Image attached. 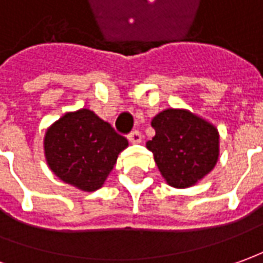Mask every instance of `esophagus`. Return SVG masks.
Masks as SVG:
<instances>
[{
  "label": "esophagus",
  "instance_id": "obj_1",
  "mask_svg": "<svg viewBox=\"0 0 263 263\" xmlns=\"http://www.w3.org/2000/svg\"><path fill=\"white\" fill-rule=\"evenodd\" d=\"M128 139H129V142H132V144H139L142 141V137H141V134L138 131H132L128 135Z\"/></svg>",
  "mask_w": 263,
  "mask_h": 263
}]
</instances>
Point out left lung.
I'll return each mask as SVG.
<instances>
[{
    "label": "left lung",
    "mask_w": 263,
    "mask_h": 263,
    "mask_svg": "<svg viewBox=\"0 0 263 263\" xmlns=\"http://www.w3.org/2000/svg\"><path fill=\"white\" fill-rule=\"evenodd\" d=\"M155 137L146 142L162 178L174 189H189L214 168L220 154L217 128L189 109L168 108L153 118Z\"/></svg>",
    "instance_id": "left-lung-1"
}]
</instances>
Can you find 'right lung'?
Listing matches in <instances>:
<instances>
[{
	"label": "right lung",
	"instance_id": "obj_1",
	"mask_svg": "<svg viewBox=\"0 0 263 263\" xmlns=\"http://www.w3.org/2000/svg\"><path fill=\"white\" fill-rule=\"evenodd\" d=\"M44 157L51 173L82 192L105 184L128 141L86 108L66 112L44 134Z\"/></svg>",
	"mask_w": 263,
	"mask_h": 263
}]
</instances>
